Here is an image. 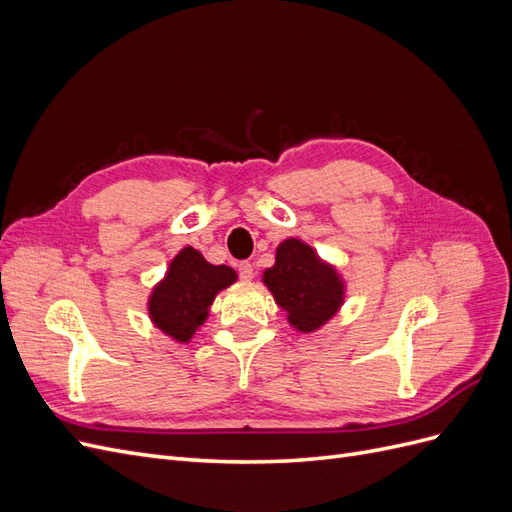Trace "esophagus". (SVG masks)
Instances as JSON below:
<instances>
[{
    "mask_svg": "<svg viewBox=\"0 0 512 512\" xmlns=\"http://www.w3.org/2000/svg\"><path fill=\"white\" fill-rule=\"evenodd\" d=\"M237 271H239V277H241V280H252V277H254V267H252V262H247V260L239 262V265H237Z\"/></svg>",
    "mask_w": 512,
    "mask_h": 512,
    "instance_id": "esophagus-1",
    "label": "esophagus"
}]
</instances>
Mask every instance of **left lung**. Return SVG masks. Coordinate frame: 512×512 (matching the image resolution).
<instances>
[{"label":"left lung","instance_id":"left-lung-1","mask_svg":"<svg viewBox=\"0 0 512 512\" xmlns=\"http://www.w3.org/2000/svg\"><path fill=\"white\" fill-rule=\"evenodd\" d=\"M265 284L292 327L303 333L316 331L335 316L342 305L344 286L333 267L299 239H286L275 254V265L265 271Z\"/></svg>","mask_w":512,"mask_h":512}]
</instances>
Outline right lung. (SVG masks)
<instances>
[{
	"instance_id": "obj_1",
	"label": "right lung",
	"mask_w": 512,
	"mask_h": 512,
	"mask_svg": "<svg viewBox=\"0 0 512 512\" xmlns=\"http://www.w3.org/2000/svg\"><path fill=\"white\" fill-rule=\"evenodd\" d=\"M237 280L226 265H209L194 247L183 250L170 262L164 280L149 299V316L177 342H190L194 331L205 322L215 294Z\"/></svg>"
}]
</instances>
